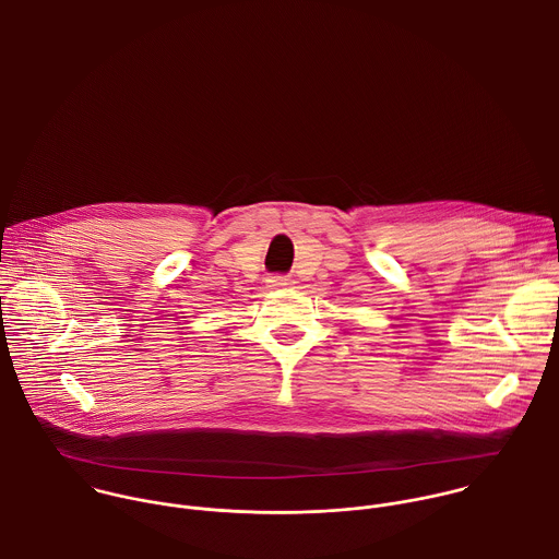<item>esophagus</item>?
Returning a JSON list of instances; mask_svg holds the SVG:
<instances>
[{"instance_id": "obj_1", "label": "esophagus", "mask_w": 559, "mask_h": 559, "mask_svg": "<svg viewBox=\"0 0 559 559\" xmlns=\"http://www.w3.org/2000/svg\"><path fill=\"white\" fill-rule=\"evenodd\" d=\"M269 288H290L295 280L290 275H269Z\"/></svg>"}]
</instances>
